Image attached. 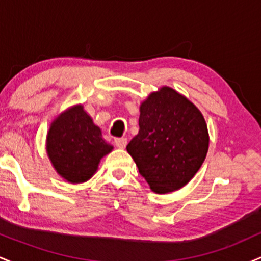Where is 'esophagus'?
Masks as SVG:
<instances>
[{"mask_svg": "<svg viewBox=\"0 0 261 261\" xmlns=\"http://www.w3.org/2000/svg\"><path fill=\"white\" fill-rule=\"evenodd\" d=\"M114 143H115V146L118 148H125V146L127 145V139H125V137H116L114 140Z\"/></svg>", "mask_w": 261, "mask_h": 261, "instance_id": "obj_1", "label": "esophagus"}]
</instances>
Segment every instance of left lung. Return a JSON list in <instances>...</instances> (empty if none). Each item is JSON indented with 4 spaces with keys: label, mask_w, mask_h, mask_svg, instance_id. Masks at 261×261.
<instances>
[{
    "label": "left lung",
    "mask_w": 261,
    "mask_h": 261,
    "mask_svg": "<svg viewBox=\"0 0 261 261\" xmlns=\"http://www.w3.org/2000/svg\"><path fill=\"white\" fill-rule=\"evenodd\" d=\"M139 126L126 149L152 191L167 194L187 185L208 151L201 112L180 93L162 87L141 103Z\"/></svg>",
    "instance_id": "obj_1"
}]
</instances>
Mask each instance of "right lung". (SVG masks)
Masks as SVG:
<instances>
[{"instance_id":"1","label":"right lung","mask_w":261,"mask_h":261,"mask_svg":"<svg viewBox=\"0 0 261 261\" xmlns=\"http://www.w3.org/2000/svg\"><path fill=\"white\" fill-rule=\"evenodd\" d=\"M112 149L82 106L60 114L47 133L46 152L54 168L72 184L91 179L101 158Z\"/></svg>"}]
</instances>
